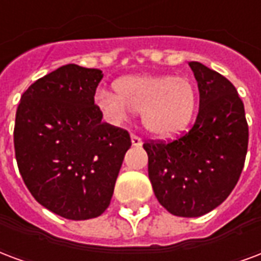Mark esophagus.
Segmentation results:
<instances>
[{"mask_svg":"<svg viewBox=\"0 0 261 261\" xmlns=\"http://www.w3.org/2000/svg\"><path fill=\"white\" fill-rule=\"evenodd\" d=\"M131 144H133V146H141L142 145V140H141L140 137L131 136Z\"/></svg>","mask_w":261,"mask_h":261,"instance_id":"34e87169","label":"esophagus"}]
</instances>
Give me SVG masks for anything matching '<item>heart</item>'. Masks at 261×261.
<instances>
[{"label": "heart", "instance_id": "b5f03b06", "mask_svg": "<svg viewBox=\"0 0 261 261\" xmlns=\"http://www.w3.org/2000/svg\"><path fill=\"white\" fill-rule=\"evenodd\" d=\"M115 94L102 92L96 103L106 115L120 120L128 112H141L145 130L160 138L181 134L194 119L198 92L187 77L128 76L113 84Z\"/></svg>", "mask_w": 261, "mask_h": 261}]
</instances>
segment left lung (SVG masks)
<instances>
[{"label":"left lung","mask_w":261,"mask_h":261,"mask_svg":"<svg viewBox=\"0 0 261 261\" xmlns=\"http://www.w3.org/2000/svg\"><path fill=\"white\" fill-rule=\"evenodd\" d=\"M198 82L194 127L173 142H146L148 174L159 203L178 217H199L223 203L244 169L249 130L244 103L224 76L190 62Z\"/></svg>","instance_id":"8db88e82"}]
</instances>
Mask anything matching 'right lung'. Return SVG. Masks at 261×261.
Here are the masks:
<instances>
[{
  "instance_id": "obj_1",
  "label": "right lung",
  "mask_w": 261,
  "mask_h": 261,
  "mask_svg": "<svg viewBox=\"0 0 261 261\" xmlns=\"http://www.w3.org/2000/svg\"><path fill=\"white\" fill-rule=\"evenodd\" d=\"M101 70L74 63L38 79L16 111L13 142L24 184L38 203L69 220L101 216L111 203L128 133L102 121L94 103Z\"/></svg>"
}]
</instances>
